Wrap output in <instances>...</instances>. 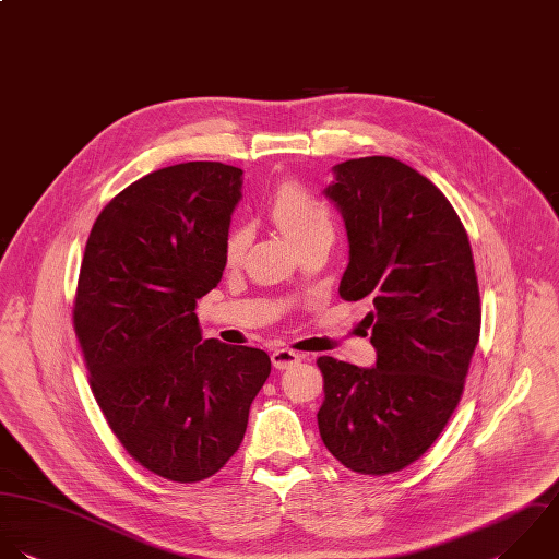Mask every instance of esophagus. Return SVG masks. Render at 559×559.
<instances>
[{
    "label": "esophagus",
    "instance_id": "1",
    "mask_svg": "<svg viewBox=\"0 0 559 559\" xmlns=\"http://www.w3.org/2000/svg\"><path fill=\"white\" fill-rule=\"evenodd\" d=\"M302 359H305V355H300L296 350H289V348H276L272 353V364H274L276 370H287V368L300 364Z\"/></svg>",
    "mask_w": 559,
    "mask_h": 559
}]
</instances>
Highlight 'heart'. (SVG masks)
<instances>
[{"instance_id":"obj_1","label":"heart","mask_w":559,"mask_h":559,"mask_svg":"<svg viewBox=\"0 0 559 559\" xmlns=\"http://www.w3.org/2000/svg\"><path fill=\"white\" fill-rule=\"evenodd\" d=\"M270 215L274 224L296 243L302 246L313 237L333 235L331 213L316 195L296 182H287L276 189L270 202ZM250 246V228L237 226L224 246V259L228 265H237Z\"/></svg>"}]
</instances>
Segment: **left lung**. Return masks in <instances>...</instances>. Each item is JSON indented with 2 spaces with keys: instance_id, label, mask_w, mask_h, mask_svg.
<instances>
[{
  "instance_id": "obj_1",
  "label": "left lung",
  "mask_w": 559,
  "mask_h": 559,
  "mask_svg": "<svg viewBox=\"0 0 559 559\" xmlns=\"http://www.w3.org/2000/svg\"><path fill=\"white\" fill-rule=\"evenodd\" d=\"M324 195L348 235L344 300L368 298L377 364L320 357L322 442L359 475L407 468L453 416L479 342L481 300L471 241L447 195L390 156L333 167Z\"/></svg>"
}]
</instances>
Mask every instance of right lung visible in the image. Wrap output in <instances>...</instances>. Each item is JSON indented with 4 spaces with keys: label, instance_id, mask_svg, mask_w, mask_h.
Here are the masks:
<instances>
[{
    "label": "right lung",
    "instance_id": "right-lung-1",
    "mask_svg": "<svg viewBox=\"0 0 559 559\" xmlns=\"http://www.w3.org/2000/svg\"><path fill=\"white\" fill-rule=\"evenodd\" d=\"M243 171L191 160L117 193L86 239L73 326L93 396L150 473L195 484L237 453L267 353L204 340L195 302L226 267Z\"/></svg>",
    "mask_w": 559,
    "mask_h": 559
}]
</instances>
